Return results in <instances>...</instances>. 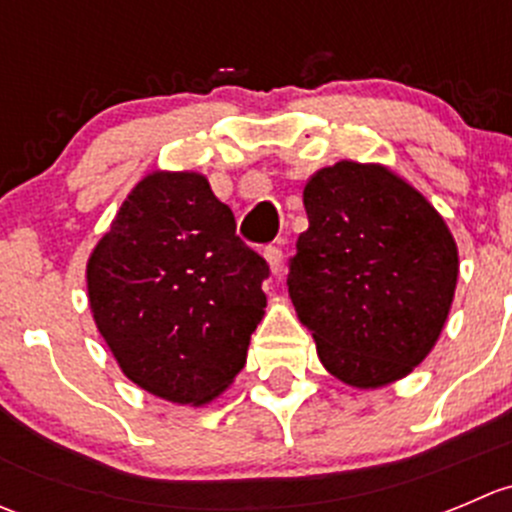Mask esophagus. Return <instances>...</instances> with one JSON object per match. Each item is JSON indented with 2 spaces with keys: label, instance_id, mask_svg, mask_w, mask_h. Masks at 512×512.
Returning a JSON list of instances; mask_svg holds the SVG:
<instances>
[{
  "label": "esophagus",
  "instance_id": "esophagus-1",
  "mask_svg": "<svg viewBox=\"0 0 512 512\" xmlns=\"http://www.w3.org/2000/svg\"><path fill=\"white\" fill-rule=\"evenodd\" d=\"M282 242H277L275 247H267L265 250V260L267 265H270V272L272 275H277V272L282 270Z\"/></svg>",
  "mask_w": 512,
  "mask_h": 512
}]
</instances>
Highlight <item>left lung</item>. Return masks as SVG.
<instances>
[{"instance_id":"obj_1","label":"left lung","mask_w":512,"mask_h":512,"mask_svg":"<svg viewBox=\"0 0 512 512\" xmlns=\"http://www.w3.org/2000/svg\"><path fill=\"white\" fill-rule=\"evenodd\" d=\"M309 227L289 262V297L324 369L381 389L426 359L458 282L446 220L381 163L339 160L304 185Z\"/></svg>"}]
</instances>
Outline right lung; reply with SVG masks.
<instances>
[{
    "mask_svg": "<svg viewBox=\"0 0 512 512\" xmlns=\"http://www.w3.org/2000/svg\"><path fill=\"white\" fill-rule=\"evenodd\" d=\"M267 275L203 173L153 170L96 242L86 289L123 374L158 399L203 406L245 366Z\"/></svg>",
    "mask_w": 512,
    "mask_h": 512,
    "instance_id": "add662e5",
    "label": "right lung"
}]
</instances>
